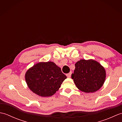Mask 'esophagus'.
Segmentation results:
<instances>
[{
	"label": "esophagus",
	"instance_id": "34e87169",
	"mask_svg": "<svg viewBox=\"0 0 122 122\" xmlns=\"http://www.w3.org/2000/svg\"><path fill=\"white\" fill-rule=\"evenodd\" d=\"M71 74H72L71 72H70V73H69L66 74V76L68 77H70L71 76Z\"/></svg>",
	"mask_w": 122,
	"mask_h": 122
}]
</instances>
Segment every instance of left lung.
Instances as JSON below:
<instances>
[{
    "mask_svg": "<svg viewBox=\"0 0 122 122\" xmlns=\"http://www.w3.org/2000/svg\"><path fill=\"white\" fill-rule=\"evenodd\" d=\"M71 77L77 89L85 93L97 91L105 81L106 71L101 64L93 59H81L75 64Z\"/></svg>",
    "mask_w": 122,
    "mask_h": 122,
    "instance_id": "obj_1",
    "label": "left lung"
}]
</instances>
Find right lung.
I'll return each mask as SVG.
<instances>
[{
	"mask_svg": "<svg viewBox=\"0 0 122 122\" xmlns=\"http://www.w3.org/2000/svg\"><path fill=\"white\" fill-rule=\"evenodd\" d=\"M66 76L53 62H41L29 68L25 80L32 92L42 97H49L59 90Z\"/></svg>",
	"mask_w": 122,
	"mask_h": 122,
	"instance_id": "obj_1",
	"label": "right lung"
}]
</instances>
